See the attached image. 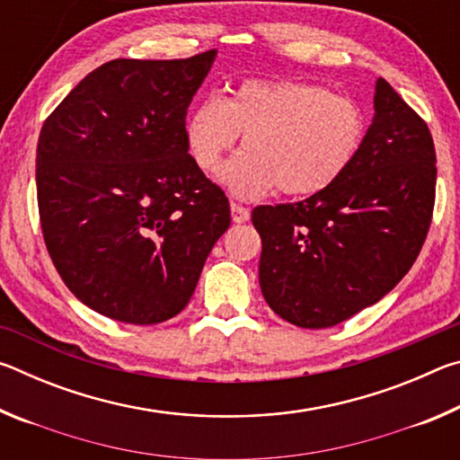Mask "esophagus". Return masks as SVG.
<instances>
[{
    "instance_id": "1",
    "label": "esophagus",
    "mask_w": 460,
    "mask_h": 460,
    "mask_svg": "<svg viewBox=\"0 0 460 460\" xmlns=\"http://www.w3.org/2000/svg\"><path fill=\"white\" fill-rule=\"evenodd\" d=\"M231 219L233 223H245L249 219V208L237 202H231Z\"/></svg>"
}]
</instances>
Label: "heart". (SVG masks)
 Masks as SVG:
<instances>
[{
    "label": "heart",
    "mask_w": 460,
    "mask_h": 460,
    "mask_svg": "<svg viewBox=\"0 0 460 460\" xmlns=\"http://www.w3.org/2000/svg\"><path fill=\"white\" fill-rule=\"evenodd\" d=\"M243 136L245 152L221 178L239 199L279 189L313 197L339 182L361 150L365 113L349 97L302 81H241L231 99L208 93L186 119V146L205 172L219 168Z\"/></svg>",
    "instance_id": "obj_1"
}]
</instances>
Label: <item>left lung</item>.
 Wrapping results in <instances>:
<instances>
[{
	"label": "left lung",
	"instance_id": "left-lung-1",
	"mask_svg": "<svg viewBox=\"0 0 460 460\" xmlns=\"http://www.w3.org/2000/svg\"><path fill=\"white\" fill-rule=\"evenodd\" d=\"M373 103L376 118L339 182L252 211L263 298L302 329H326L376 305L408 274L430 229V129L381 76Z\"/></svg>",
	"mask_w": 460,
	"mask_h": 460
}]
</instances>
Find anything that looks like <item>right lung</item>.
Wrapping results in <instances>:
<instances>
[{"label":"right lung","mask_w":460,"mask_h":460,"mask_svg":"<svg viewBox=\"0 0 460 460\" xmlns=\"http://www.w3.org/2000/svg\"><path fill=\"white\" fill-rule=\"evenodd\" d=\"M215 57L109 60L40 129L46 249L68 290L113 321L176 316L229 229V199L186 146V109Z\"/></svg>","instance_id":"right-lung-1"}]
</instances>
